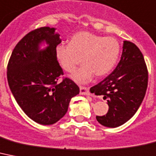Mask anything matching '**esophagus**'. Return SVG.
<instances>
[{"label":"esophagus","instance_id":"obj_1","mask_svg":"<svg viewBox=\"0 0 156 156\" xmlns=\"http://www.w3.org/2000/svg\"><path fill=\"white\" fill-rule=\"evenodd\" d=\"M80 94H84V95H88L89 92L88 89L85 87H80Z\"/></svg>","mask_w":156,"mask_h":156}]
</instances>
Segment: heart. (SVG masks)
I'll return each mask as SVG.
<instances>
[{
  "label": "heart",
  "mask_w": 156,
  "mask_h": 156,
  "mask_svg": "<svg viewBox=\"0 0 156 156\" xmlns=\"http://www.w3.org/2000/svg\"><path fill=\"white\" fill-rule=\"evenodd\" d=\"M119 53L120 45L116 38L87 31L74 34L69 44H59L55 47L57 61L66 72L73 71L82 58L84 64L71 75L78 83L90 82L94 74L107 75L117 62Z\"/></svg>",
  "instance_id": "heart-1"
}]
</instances>
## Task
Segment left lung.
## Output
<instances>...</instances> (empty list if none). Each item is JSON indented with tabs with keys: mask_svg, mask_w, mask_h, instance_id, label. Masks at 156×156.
Listing matches in <instances>:
<instances>
[{
	"mask_svg": "<svg viewBox=\"0 0 156 156\" xmlns=\"http://www.w3.org/2000/svg\"><path fill=\"white\" fill-rule=\"evenodd\" d=\"M148 72L140 49L128 41H123L121 59L113 72L90 92L107 100V115L96 116L102 126L117 127L127 122L136 113L147 88Z\"/></svg>",
	"mask_w": 156,
	"mask_h": 156,
	"instance_id": "left-lung-1",
	"label": "left lung"
}]
</instances>
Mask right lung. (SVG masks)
Returning a JSON list of instances; mask_svg holds the SVG:
<instances>
[{"label":"right lung","mask_w":156,"mask_h":156,"mask_svg":"<svg viewBox=\"0 0 156 156\" xmlns=\"http://www.w3.org/2000/svg\"><path fill=\"white\" fill-rule=\"evenodd\" d=\"M55 28L41 27L27 34L12 50L7 79L12 95L28 117L41 125H51L66 115L79 87L71 79L58 82L63 70L55 47L62 42ZM42 41L48 45L40 50Z\"/></svg>","instance_id":"obj_1"}]
</instances>
